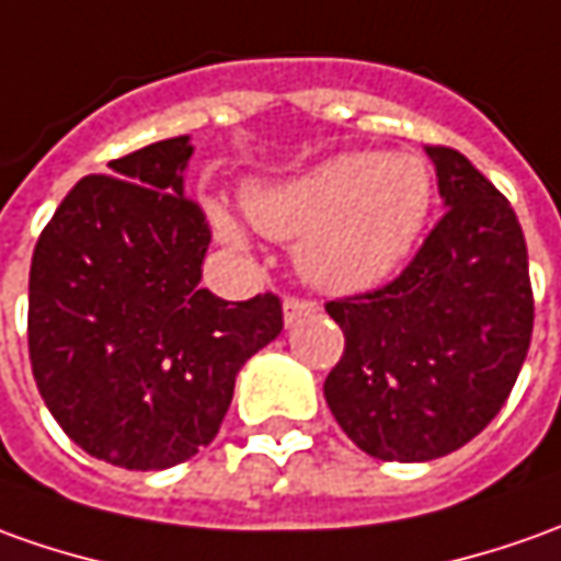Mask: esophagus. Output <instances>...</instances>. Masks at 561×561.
Returning a JSON list of instances; mask_svg holds the SVG:
<instances>
[{"label":"esophagus","mask_w":561,"mask_h":561,"mask_svg":"<svg viewBox=\"0 0 561 561\" xmlns=\"http://www.w3.org/2000/svg\"><path fill=\"white\" fill-rule=\"evenodd\" d=\"M316 310H319V304H316V300H304V297H288V300L282 304V316H285V325H295L297 319H304V316H312Z\"/></svg>","instance_id":"34e87169"}]
</instances>
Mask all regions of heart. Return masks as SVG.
Returning <instances> with one entry per match:
<instances>
[{
  "mask_svg": "<svg viewBox=\"0 0 561 561\" xmlns=\"http://www.w3.org/2000/svg\"><path fill=\"white\" fill-rule=\"evenodd\" d=\"M433 208V171L411 152H341L295 181L254 186L245 215L257 230L300 242L297 266L322 291L353 295L390 279L414 249ZM220 239L245 242L224 205H211Z\"/></svg>",
  "mask_w": 561,
  "mask_h": 561,
  "instance_id": "b5f03b06",
  "label": "heart"
}]
</instances>
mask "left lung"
<instances>
[{
    "mask_svg": "<svg viewBox=\"0 0 561 561\" xmlns=\"http://www.w3.org/2000/svg\"><path fill=\"white\" fill-rule=\"evenodd\" d=\"M426 156L448 211L399 279L325 304L346 341L325 377L331 414L365 455L399 463L451 455L494 421L535 325L516 211L467 156Z\"/></svg>",
    "mask_w": 561,
    "mask_h": 561,
    "instance_id": "obj_1",
    "label": "left lung"
}]
</instances>
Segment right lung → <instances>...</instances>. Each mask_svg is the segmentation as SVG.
<instances>
[{
	"mask_svg": "<svg viewBox=\"0 0 561 561\" xmlns=\"http://www.w3.org/2000/svg\"><path fill=\"white\" fill-rule=\"evenodd\" d=\"M190 137L89 174L57 205L30 266V362L48 411L82 451L169 470L215 439L236 375L276 341L282 304L199 288L211 230L184 196Z\"/></svg>",
	"mask_w": 561,
	"mask_h": 561,
	"instance_id": "obj_1",
	"label": "right lung"
}]
</instances>
